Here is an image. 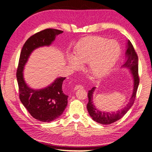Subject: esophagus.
Returning <instances> with one entry per match:
<instances>
[{"label":"esophagus","instance_id":"esophagus-1","mask_svg":"<svg viewBox=\"0 0 152 152\" xmlns=\"http://www.w3.org/2000/svg\"><path fill=\"white\" fill-rule=\"evenodd\" d=\"M84 87L81 85H76L75 87V90H77V89H83Z\"/></svg>","mask_w":152,"mask_h":152}]
</instances>
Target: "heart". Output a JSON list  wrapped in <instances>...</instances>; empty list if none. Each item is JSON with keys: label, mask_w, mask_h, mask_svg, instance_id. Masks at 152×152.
Wrapping results in <instances>:
<instances>
[{"label": "heart", "mask_w": 152, "mask_h": 152, "mask_svg": "<svg viewBox=\"0 0 152 152\" xmlns=\"http://www.w3.org/2000/svg\"><path fill=\"white\" fill-rule=\"evenodd\" d=\"M121 53L118 42L99 36L86 37L77 46L75 56L68 57L69 65L74 69L81 67L80 63H88L92 76L102 77L113 68Z\"/></svg>", "instance_id": "obj_1"}]
</instances>
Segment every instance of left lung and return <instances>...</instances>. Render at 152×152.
<instances>
[{"label":"left lung","mask_w":152,"mask_h":152,"mask_svg":"<svg viewBox=\"0 0 152 152\" xmlns=\"http://www.w3.org/2000/svg\"><path fill=\"white\" fill-rule=\"evenodd\" d=\"M127 44H128V45H127V49L126 53L127 57L123 66L127 67L131 69L134 81L133 93L128 104H127L126 107H125L124 108L121 109V110H118L116 112H103V111H100L98 110L95 107L94 105V103L92 101V97L93 93L95 90V87H92L90 91H89L88 94H87L89 99V102L87 105V110H88V112L90 116L94 120L100 124H110L119 120V119H121L127 112V111L130 109V108L134 104V101L135 100L136 93L140 82L138 71V56L129 40L128 41Z\"/></svg>","instance_id":"8db88e82"}]
</instances>
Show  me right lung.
<instances>
[{
	"label": "right lung",
	"mask_w": 152,
	"mask_h": 152,
	"mask_svg": "<svg viewBox=\"0 0 152 152\" xmlns=\"http://www.w3.org/2000/svg\"><path fill=\"white\" fill-rule=\"evenodd\" d=\"M63 31L47 28L31 36L24 44L21 49L17 77L19 88L20 99L29 114L42 122H51L58 118L68 104V95L64 94L62 84L66 77L57 78L50 86L41 90L29 87L24 81L23 70L31 53L36 48L49 45L56 36Z\"/></svg>",
	"instance_id": "obj_1"
}]
</instances>
